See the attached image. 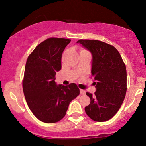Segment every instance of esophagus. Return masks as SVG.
Masks as SVG:
<instances>
[{"label": "esophagus", "mask_w": 146, "mask_h": 146, "mask_svg": "<svg viewBox=\"0 0 146 146\" xmlns=\"http://www.w3.org/2000/svg\"><path fill=\"white\" fill-rule=\"evenodd\" d=\"M80 95H85L86 91L84 90H80Z\"/></svg>", "instance_id": "obj_1"}]
</instances>
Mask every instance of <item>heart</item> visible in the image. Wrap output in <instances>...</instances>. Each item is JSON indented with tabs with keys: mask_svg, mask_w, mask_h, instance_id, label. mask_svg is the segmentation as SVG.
Wrapping results in <instances>:
<instances>
[{
	"mask_svg": "<svg viewBox=\"0 0 146 146\" xmlns=\"http://www.w3.org/2000/svg\"><path fill=\"white\" fill-rule=\"evenodd\" d=\"M82 52H87V51H85V50H84V49H82V50H81L80 53H82Z\"/></svg>",
	"mask_w": 146,
	"mask_h": 146,
	"instance_id": "1",
	"label": "heart"
}]
</instances>
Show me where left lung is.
<instances>
[{"mask_svg":"<svg viewBox=\"0 0 146 146\" xmlns=\"http://www.w3.org/2000/svg\"><path fill=\"white\" fill-rule=\"evenodd\" d=\"M92 55L91 75L96 91L86 93L91 102L85 107L86 114L97 122L114 117L124 100L127 90L126 68L114 46L97 40H79Z\"/></svg>","mask_w":146,"mask_h":146,"instance_id":"left-lung-1","label":"left lung"}]
</instances>
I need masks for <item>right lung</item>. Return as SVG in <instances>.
Segmentation results:
<instances>
[{
  "label": "right lung",
  "instance_id": "obj_1",
  "mask_svg": "<svg viewBox=\"0 0 146 146\" xmlns=\"http://www.w3.org/2000/svg\"><path fill=\"white\" fill-rule=\"evenodd\" d=\"M70 39L50 38L35 48L27 60L23 80L26 102L33 114L45 123H55L66 115L70 103L80 93L75 84H56V73Z\"/></svg>",
  "mask_w": 146,
  "mask_h": 146
}]
</instances>
